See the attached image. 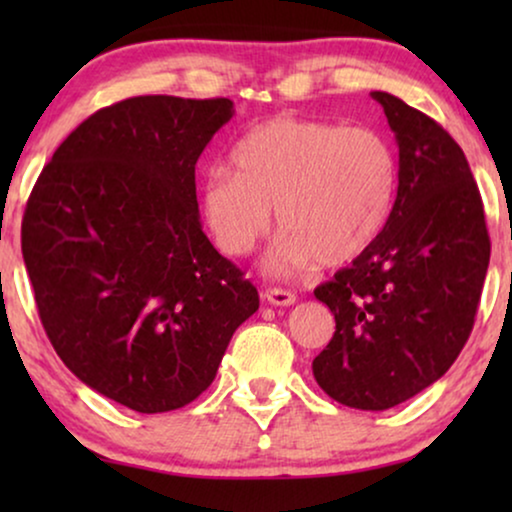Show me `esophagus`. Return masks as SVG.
Returning <instances> with one entry per match:
<instances>
[{
    "mask_svg": "<svg viewBox=\"0 0 512 512\" xmlns=\"http://www.w3.org/2000/svg\"><path fill=\"white\" fill-rule=\"evenodd\" d=\"M263 298L268 300L270 305H277V307H289L296 303V293L286 291V289H265Z\"/></svg>",
    "mask_w": 512,
    "mask_h": 512,
    "instance_id": "obj_1",
    "label": "esophagus"
}]
</instances>
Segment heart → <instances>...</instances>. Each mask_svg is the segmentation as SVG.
<instances>
[{
  "instance_id": "obj_1",
  "label": "heart",
  "mask_w": 512,
  "mask_h": 512,
  "mask_svg": "<svg viewBox=\"0 0 512 512\" xmlns=\"http://www.w3.org/2000/svg\"><path fill=\"white\" fill-rule=\"evenodd\" d=\"M233 165L202 184V214L228 256H244L270 230L277 209L275 265L340 268L373 247L398 184L394 146L366 125L279 116L249 130Z\"/></svg>"
}]
</instances>
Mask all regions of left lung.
<instances>
[{"instance_id": "8db88e82", "label": "left lung", "mask_w": 512, "mask_h": 512, "mask_svg": "<svg viewBox=\"0 0 512 512\" xmlns=\"http://www.w3.org/2000/svg\"><path fill=\"white\" fill-rule=\"evenodd\" d=\"M370 95L396 135V202L373 247L314 289L335 333L312 373L333 401L389 410L440 380L464 349L492 244L461 146L398 97Z\"/></svg>"}]
</instances>
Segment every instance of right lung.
<instances>
[{"instance_id": "right-lung-1", "label": "right lung", "mask_w": 512, "mask_h": 512, "mask_svg": "<svg viewBox=\"0 0 512 512\" xmlns=\"http://www.w3.org/2000/svg\"><path fill=\"white\" fill-rule=\"evenodd\" d=\"M233 102L142 95L86 118L53 153L23 216L39 319L97 394L153 415L214 382L256 286L202 233L195 163Z\"/></svg>"}]
</instances>
